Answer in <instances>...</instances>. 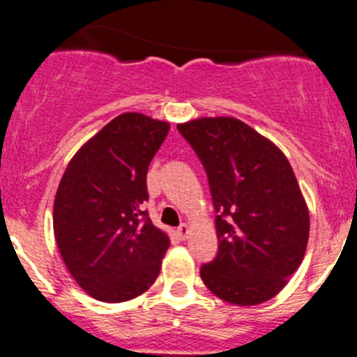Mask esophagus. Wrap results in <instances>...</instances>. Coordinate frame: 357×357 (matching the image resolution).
Instances as JSON below:
<instances>
[{"mask_svg": "<svg viewBox=\"0 0 357 357\" xmlns=\"http://www.w3.org/2000/svg\"><path fill=\"white\" fill-rule=\"evenodd\" d=\"M178 235H179V238H181V240L188 238V235H190V226L183 222V225L178 228Z\"/></svg>", "mask_w": 357, "mask_h": 357, "instance_id": "1", "label": "esophagus"}]
</instances>
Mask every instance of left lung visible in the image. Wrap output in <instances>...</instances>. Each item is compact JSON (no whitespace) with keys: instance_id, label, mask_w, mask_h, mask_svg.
Segmentation results:
<instances>
[{"instance_id":"8db88e82","label":"left lung","mask_w":357,"mask_h":357,"mask_svg":"<svg viewBox=\"0 0 357 357\" xmlns=\"http://www.w3.org/2000/svg\"><path fill=\"white\" fill-rule=\"evenodd\" d=\"M199 155L215 208L219 250L200 268L222 301L255 305L275 297L304 259L309 211L282 150L233 117L178 124Z\"/></svg>"}]
</instances>
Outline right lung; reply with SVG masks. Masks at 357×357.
<instances>
[{
	"instance_id": "obj_1",
	"label": "right lung",
	"mask_w": 357,
	"mask_h": 357,
	"mask_svg": "<svg viewBox=\"0 0 357 357\" xmlns=\"http://www.w3.org/2000/svg\"><path fill=\"white\" fill-rule=\"evenodd\" d=\"M167 122L126 112L68 162L53 205L60 255L77 285L102 302H124L153 285L169 236L143 211L146 172Z\"/></svg>"
}]
</instances>
